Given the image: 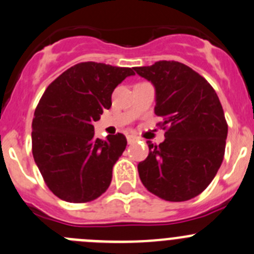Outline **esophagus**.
<instances>
[{
    "mask_svg": "<svg viewBox=\"0 0 254 254\" xmlns=\"http://www.w3.org/2000/svg\"><path fill=\"white\" fill-rule=\"evenodd\" d=\"M127 142H129V144H132V142H135L136 140H139V137H137L136 135L131 134V135H127Z\"/></svg>",
    "mask_w": 254,
    "mask_h": 254,
    "instance_id": "esophagus-1",
    "label": "esophagus"
}]
</instances>
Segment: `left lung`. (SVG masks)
I'll return each instance as SVG.
<instances>
[{"instance_id":"8db88e82","label":"left lung","mask_w":254,"mask_h":254,"mask_svg":"<svg viewBox=\"0 0 254 254\" xmlns=\"http://www.w3.org/2000/svg\"><path fill=\"white\" fill-rule=\"evenodd\" d=\"M135 72L155 85L157 127L165 130L164 142L147 141L140 180L162 200H191L211 184L225 156L228 125L220 99L202 75L180 62L159 61Z\"/></svg>"}]
</instances>
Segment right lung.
<instances>
[{
    "mask_svg": "<svg viewBox=\"0 0 254 254\" xmlns=\"http://www.w3.org/2000/svg\"><path fill=\"white\" fill-rule=\"evenodd\" d=\"M131 68L82 62L47 87L32 122V152L44 182L67 202L85 203L105 192L113 166L127 147L118 132L95 137L94 122L112 107V94Z\"/></svg>",
    "mask_w": 254,
    "mask_h": 254,
    "instance_id": "right-lung-1",
    "label": "right lung"
}]
</instances>
